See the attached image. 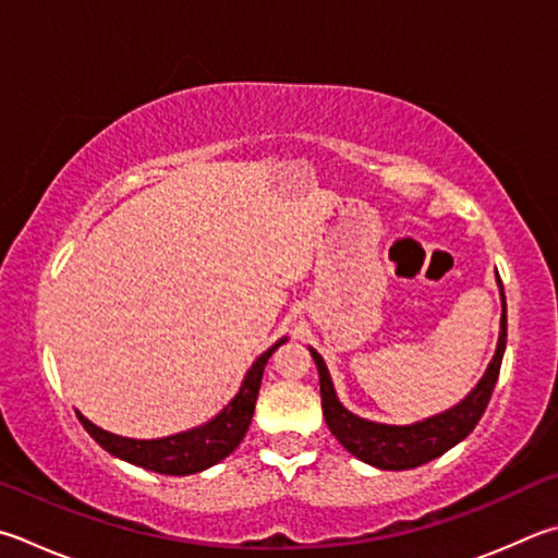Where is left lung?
<instances>
[{
  "mask_svg": "<svg viewBox=\"0 0 558 558\" xmlns=\"http://www.w3.org/2000/svg\"><path fill=\"white\" fill-rule=\"evenodd\" d=\"M498 276V272H495ZM500 288V333L498 347H495L493 359L485 368L483 378L475 383V388L465 395L461 402L453 408L444 410L439 414H432L427 420L412 422V424H385V422H371L353 414L341 404L333 390V383L329 376V368L317 351L310 347V353L319 371V392H322V412L327 420V427L333 437L347 449L351 456H356L363 463L376 465L383 471H410L417 469L422 463H429L439 459L441 453L453 449L456 444L463 441L475 429V424L483 417L485 408H488L490 395L495 383L500 376V363L505 353V341H508V305H505V290Z\"/></svg>",
  "mask_w": 558,
  "mask_h": 558,
  "instance_id": "1",
  "label": "left lung"
}]
</instances>
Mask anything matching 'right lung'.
Wrapping results in <instances>:
<instances>
[{
    "mask_svg": "<svg viewBox=\"0 0 558 558\" xmlns=\"http://www.w3.org/2000/svg\"><path fill=\"white\" fill-rule=\"evenodd\" d=\"M286 341L288 337H282L280 341L272 343L268 351H263L260 356L253 361V366L246 371L239 392L229 400L227 408L215 414L209 422L199 424V427L170 434V437L160 439H129L97 427V424L89 422L83 412L75 410L77 420L99 447L109 451L111 456H117L121 461L138 465V469L163 475H192L207 471L219 461H225L227 456L239 447L241 439L246 437L253 420V410H256L263 368H266L268 359L276 353L280 343Z\"/></svg>",
    "mask_w": 558,
    "mask_h": 558,
    "instance_id": "obj_1",
    "label": "right lung"
}]
</instances>
